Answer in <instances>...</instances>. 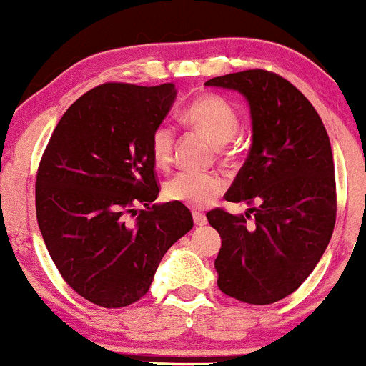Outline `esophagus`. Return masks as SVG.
Returning a JSON list of instances; mask_svg holds the SVG:
<instances>
[{
	"instance_id": "esophagus-1",
	"label": "esophagus",
	"mask_w": 366,
	"mask_h": 366,
	"mask_svg": "<svg viewBox=\"0 0 366 366\" xmlns=\"http://www.w3.org/2000/svg\"><path fill=\"white\" fill-rule=\"evenodd\" d=\"M192 217H194V222H195V226H206V222H208V219H206V215H204V213L194 212V213H192Z\"/></svg>"
}]
</instances>
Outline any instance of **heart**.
Returning <instances> with one entry per match:
<instances>
[{"label": "heart", "mask_w": 366, "mask_h": 366, "mask_svg": "<svg viewBox=\"0 0 366 366\" xmlns=\"http://www.w3.org/2000/svg\"><path fill=\"white\" fill-rule=\"evenodd\" d=\"M183 119L194 128L201 129L215 146L229 142L238 132L240 117L226 97L208 94L187 104ZM174 153V128L167 122L157 126L151 135V157L157 167L167 169ZM224 179L217 172L182 171L172 176L164 187L169 201L182 202L192 208H204L222 194Z\"/></svg>", "instance_id": "1"}]
</instances>
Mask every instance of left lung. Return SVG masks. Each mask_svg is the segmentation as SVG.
<instances>
[{
	"instance_id": "1",
	"label": "left lung",
	"mask_w": 366,
	"mask_h": 366,
	"mask_svg": "<svg viewBox=\"0 0 366 366\" xmlns=\"http://www.w3.org/2000/svg\"><path fill=\"white\" fill-rule=\"evenodd\" d=\"M251 110L252 144L226 201L256 206L245 215L206 213L222 238L220 290L247 305H272L297 290L320 262L336 220L331 142L313 104L290 81L251 69L212 78ZM255 215L251 224L248 213Z\"/></svg>"
}]
</instances>
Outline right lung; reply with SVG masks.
Wrapping results in <instances>:
<instances>
[{
  "instance_id": "add662e5",
  "label": "right lung",
  "mask_w": 366,
  "mask_h": 366,
  "mask_svg": "<svg viewBox=\"0 0 366 366\" xmlns=\"http://www.w3.org/2000/svg\"><path fill=\"white\" fill-rule=\"evenodd\" d=\"M176 94L174 83L96 86L61 115L42 154L39 229L65 283L97 306L144 297L165 252L194 226L182 202L151 204L160 192L151 135ZM137 205L147 206L139 216Z\"/></svg>"
}]
</instances>
